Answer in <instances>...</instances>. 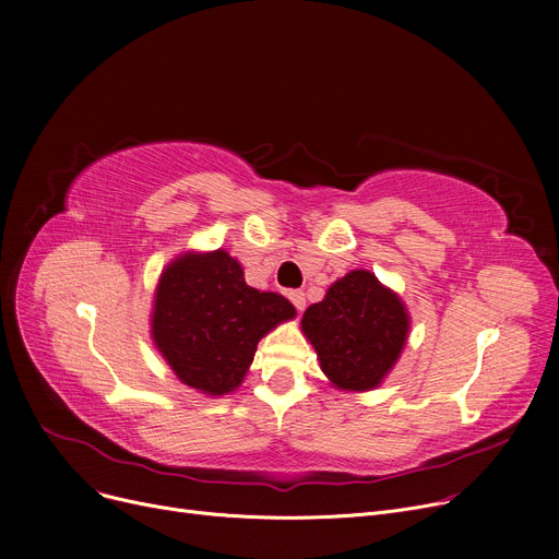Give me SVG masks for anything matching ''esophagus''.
I'll return each mask as SVG.
<instances>
[{
    "instance_id": "1",
    "label": "esophagus",
    "mask_w": 559,
    "mask_h": 559,
    "mask_svg": "<svg viewBox=\"0 0 559 559\" xmlns=\"http://www.w3.org/2000/svg\"><path fill=\"white\" fill-rule=\"evenodd\" d=\"M287 297H289V301L295 304V308L299 310V312H304V308H306V295L301 289H292V292H287Z\"/></svg>"
}]
</instances>
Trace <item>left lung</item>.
<instances>
[{"mask_svg": "<svg viewBox=\"0 0 559 559\" xmlns=\"http://www.w3.org/2000/svg\"><path fill=\"white\" fill-rule=\"evenodd\" d=\"M301 326L321 371L342 390L365 392L399 360L409 321L394 292L371 272L356 270L333 283L324 301L306 310Z\"/></svg>", "mask_w": 559, "mask_h": 559, "instance_id": "left-lung-1", "label": "left lung"}]
</instances>
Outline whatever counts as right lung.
Returning a JSON list of instances; mask_svg holds the SVG:
<instances>
[{"mask_svg":"<svg viewBox=\"0 0 559 559\" xmlns=\"http://www.w3.org/2000/svg\"><path fill=\"white\" fill-rule=\"evenodd\" d=\"M295 314L276 292L249 287L226 251L188 253L160 276L152 335L186 385L219 396L242 383L260 337Z\"/></svg>","mask_w":559,"mask_h":559,"instance_id":"right-lung-1","label":"right lung"}]
</instances>
